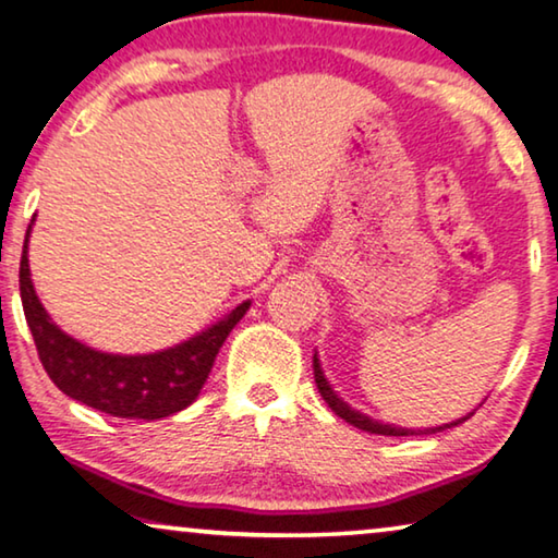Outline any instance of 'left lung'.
I'll return each mask as SVG.
<instances>
[{
    "instance_id": "8db88e82",
    "label": "left lung",
    "mask_w": 558,
    "mask_h": 558,
    "mask_svg": "<svg viewBox=\"0 0 558 558\" xmlns=\"http://www.w3.org/2000/svg\"><path fill=\"white\" fill-rule=\"evenodd\" d=\"M313 369H315V385L317 390H320L323 400L327 402V407L342 417L344 422H350L352 427H357L362 432H369V435H385V437H410V435H435V432H445V429H452L457 424H462L472 417L476 412H466L464 417H459L449 424H439V427H427V429H407V427H397V424H385L379 420L367 417V414H362L360 410H352V407L342 400V397L332 390V385L327 383V377L323 373V365H320V357H317V352L313 355Z\"/></svg>"
}]
</instances>
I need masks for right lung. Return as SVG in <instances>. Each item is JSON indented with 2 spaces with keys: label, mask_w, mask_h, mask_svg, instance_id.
<instances>
[{
  "label": "right lung",
  "mask_w": 558,
  "mask_h": 558,
  "mask_svg": "<svg viewBox=\"0 0 558 558\" xmlns=\"http://www.w3.org/2000/svg\"><path fill=\"white\" fill-rule=\"evenodd\" d=\"M32 226L34 218L22 247L20 293L26 325L51 383L72 400L111 417L161 420L185 410L206 385L218 350L247 313L251 300H243L235 311L173 348L148 355H113L94 350L61 330L39 303L29 272Z\"/></svg>",
  "instance_id": "obj_1"
}]
</instances>
